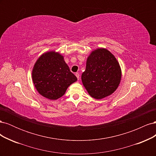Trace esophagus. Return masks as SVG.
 <instances>
[{
  "instance_id": "esophagus-1",
  "label": "esophagus",
  "mask_w": 156,
  "mask_h": 156,
  "mask_svg": "<svg viewBox=\"0 0 156 156\" xmlns=\"http://www.w3.org/2000/svg\"><path fill=\"white\" fill-rule=\"evenodd\" d=\"M75 76L77 77V78L78 80L79 79V73H75Z\"/></svg>"
}]
</instances>
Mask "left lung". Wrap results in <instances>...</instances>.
<instances>
[{
    "label": "left lung",
    "instance_id": "1",
    "mask_svg": "<svg viewBox=\"0 0 156 156\" xmlns=\"http://www.w3.org/2000/svg\"><path fill=\"white\" fill-rule=\"evenodd\" d=\"M83 85L92 98L100 100L111 95L119 87L121 69L115 56L105 49L90 55L81 75Z\"/></svg>",
    "mask_w": 156,
    "mask_h": 156
}]
</instances>
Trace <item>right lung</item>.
I'll use <instances>...</instances> for the list:
<instances>
[{"instance_id": "right-lung-1", "label": "right lung", "mask_w": 156, "mask_h": 156, "mask_svg": "<svg viewBox=\"0 0 156 156\" xmlns=\"http://www.w3.org/2000/svg\"><path fill=\"white\" fill-rule=\"evenodd\" d=\"M32 80L41 96L57 100L77 79L70 72L63 56L51 51L42 55L36 61L32 70Z\"/></svg>"}]
</instances>
